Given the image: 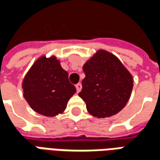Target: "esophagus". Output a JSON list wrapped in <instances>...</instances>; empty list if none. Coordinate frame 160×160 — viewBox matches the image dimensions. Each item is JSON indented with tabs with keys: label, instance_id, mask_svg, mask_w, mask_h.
<instances>
[{
	"label": "esophagus",
	"instance_id": "34e87169",
	"mask_svg": "<svg viewBox=\"0 0 160 160\" xmlns=\"http://www.w3.org/2000/svg\"><path fill=\"white\" fill-rule=\"evenodd\" d=\"M75 87H76V91H77V92H80V90H81V84L80 83H78L75 86Z\"/></svg>",
	"mask_w": 160,
	"mask_h": 160
}]
</instances>
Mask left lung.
<instances>
[{
    "label": "left lung",
    "mask_w": 160,
    "mask_h": 160,
    "mask_svg": "<svg viewBox=\"0 0 160 160\" xmlns=\"http://www.w3.org/2000/svg\"><path fill=\"white\" fill-rule=\"evenodd\" d=\"M86 77L79 93L88 112L98 118L118 114L128 103L133 77L113 54L99 49L83 65Z\"/></svg>",
    "instance_id": "left-lung-1"
}]
</instances>
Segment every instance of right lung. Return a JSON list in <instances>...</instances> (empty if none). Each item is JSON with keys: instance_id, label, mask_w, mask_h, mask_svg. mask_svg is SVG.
Masks as SVG:
<instances>
[{"instance_id": "obj_1", "label": "right lung", "mask_w": 160, "mask_h": 160, "mask_svg": "<svg viewBox=\"0 0 160 160\" xmlns=\"http://www.w3.org/2000/svg\"><path fill=\"white\" fill-rule=\"evenodd\" d=\"M24 98L33 111L55 117L65 111L68 101L76 92L56 56H42L33 63L22 82Z\"/></svg>"}]
</instances>
